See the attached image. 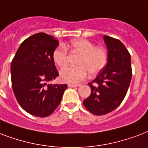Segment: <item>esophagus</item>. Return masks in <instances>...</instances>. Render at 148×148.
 Listing matches in <instances>:
<instances>
[{
  "label": "esophagus",
  "instance_id": "1",
  "mask_svg": "<svg viewBox=\"0 0 148 148\" xmlns=\"http://www.w3.org/2000/svg\"><path fill=\"white\" fill-rule=\"evenodd\" d=\"M80 86V84H68V87L69 88H75V87Z\"/></svg>",
  "mask_w": 148,
  "mask_h": 148
}]
</instances>
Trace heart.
I'll return each instance as SVG.
<instances>
[{"mask_svg":"<svg viewBox=\"0 0 148 148\" xmlns=\"http://www.w3.org/2000/svg\"><path fill=\"white\" fill-rule=\"evenodd\" d=\"M71 49L81 54L77 61L79 66L66 67L60 71V78L63 82L71 84H77L87 77L88 71L95 75L103 69L107 62V53L104 49L95 47L91 42L84 39L72 40ZM54 63L64 68L67 65V50L63 46H59L53 53Z\"/></svg>","mask_w":148,"mask_h":148,"instance_id":"1","label":"heart"}]
</instances>
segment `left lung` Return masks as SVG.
Wrapping results in <instances>:
<instances>
[{
  "mask_svg": "<svg viewBox=\"0 0 148 148\" xmlns=\"http://www.w3.org/2000/svg\"><path fill=\"white\" fill-rule=\"evenodd\" d=\"M108 60L94 81L88 83L91 95L84 100V107L92 114L101 116L113 111L124 99L132 77L130 54L122 42L104 36Z\"/></svg>",
  "mask_w": 148,
  "mask_h": 148,
  "instance_id": "1",
  "label": "left lung"
}]
</instances>
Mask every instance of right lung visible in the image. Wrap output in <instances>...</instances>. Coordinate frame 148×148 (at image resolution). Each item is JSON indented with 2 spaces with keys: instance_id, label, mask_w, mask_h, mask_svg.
<instances>
[{
  "instance_id": "obj_1",
  "label": "right lung",
  "mask_w": 148,
  "mask_h": 148,
  "mask_svg": "<svg viewBox=\"0 0 148 148\" xmlns=\"http://www.w3.org/2000/svg\"><path fill=\"white\" fill-rule=\"evenodd\" d=\"M58 45V40L50 35L35 34L21 42L11 62L15 98L25 111L35 116L52 114L67 88V84H47L59 75L53 59Z\"/></svg>"
}]
</instances>
